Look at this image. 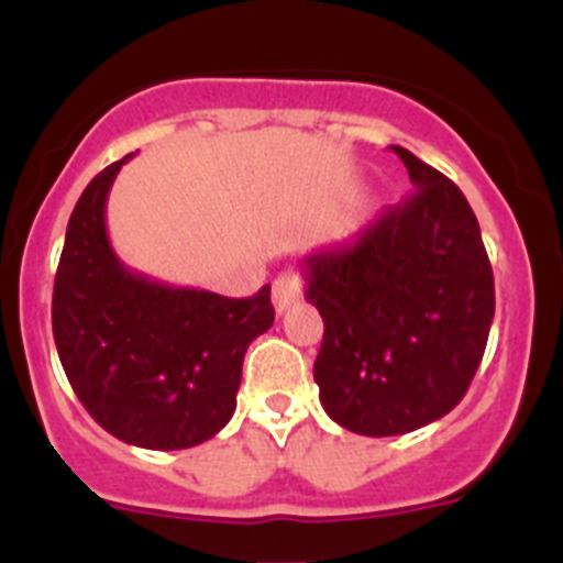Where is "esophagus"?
I'll return each instance as SVG.
<instances>
[{"label": "esophagus", "mask_w": 563, "mask_h": 563, "mask_svg": "<svg viewBox=\"0 0 563 563\" xmlns=\"http://www.w3.org/2000/svg\"><path fill=\"white\" fill-rule=\"evenodd\" d=\"M299 299H302V280H299L297 272L288 269L277 275V280L272 283V302H275L277 313H286Z\"/></svg>", "instance_id": "34e87169"}]
</instances>
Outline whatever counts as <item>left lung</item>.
Here are the masks:
<instances>
[{"instance_id":"left-lung-1","label":"left lung","mask_w":563,"mask_h":563,"mask_svg":"<svg viewBox=\"0 0 563 563\" xmlns=\"http://www.w3.org/2000/svg\"><path fill=\"white\" fill-rule=\"evenodd\" d=\"M415 195L352 242L302 258L324 319L313 379L324 412L365 438L449 415L471 387L495 316L482 228L454 181L393 145Z\"/></svg>"}]
</instances>
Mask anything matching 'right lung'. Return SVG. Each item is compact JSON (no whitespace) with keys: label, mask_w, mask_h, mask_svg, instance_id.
Wrapping results in <instances>:
<instances>
[{"label":"right lung","mask_w":563,"mask_h":563,"mask_svg":"<svg viewBox=\"0 0 563 563\" xmlns=\"http://www.w3.org/2000/svg\"><path fill=\"white\" fill-rule=\"evenodd\" d=\"M120 162L81 192L65 231L52 330L70 387L98 427L151 451L192 449L236 409L244 352L275 321L269 286L228 299L131 272L107 233Z\"/></svg>","instance_id":"obj_1"}]
</instances>
